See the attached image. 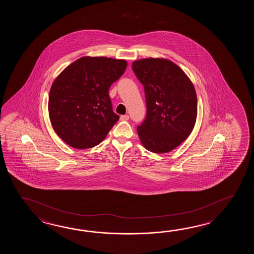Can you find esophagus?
I'll return each instance as SVG.
<instances>
[{"label":"esophagus","instance_id":"obj_1","mask_svg":"<svg viewBox=\"0 0 254 254\" xmlns=\"http://www.w3.org/2000/svg\"><path fill=\"white\" fill-rule=\"evenodd\" d=\"M129 118V115H127V114H125V115H122V116L120 117L121 121H128Z\"/></svg>","mask_w":254,"mask_h":254}]
</instances>
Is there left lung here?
Instances as JSON below:
<instances>
[{"label":"left lung","mask_w":254,"mask_h":254,"mask_svg":"<svg viewBox=\"0 0 254 254\" xmlns=\"http://www.w3.org/2000/svg\"><path fill=\"white\" fill-rule=\"evenodd\" d=\"M131 67L145 92L147 114L137 127L140 142L151 152L173 151L188 138L194 127V86L184 70L167 59L138 60Z\"/></svg>","instance_id":"8db88e82"}]
</instances>
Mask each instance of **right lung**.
<instances>
[{"label":"right lung","mask_w":254,"mask_h":254,"mask_svg":"<svg viewBox=\"0 0 254 254\" xmlns=\"http://www.w3.org/2000/svg\"><path fill=\"white\" fill-rule=\"evenodd\" d=\"M125 60L85 56L67 66L49 93V117L56 134L70 147L101 143L119 120L109 89L124 74Z\"/></svg>","instance_id":"1"}]
</instances>
